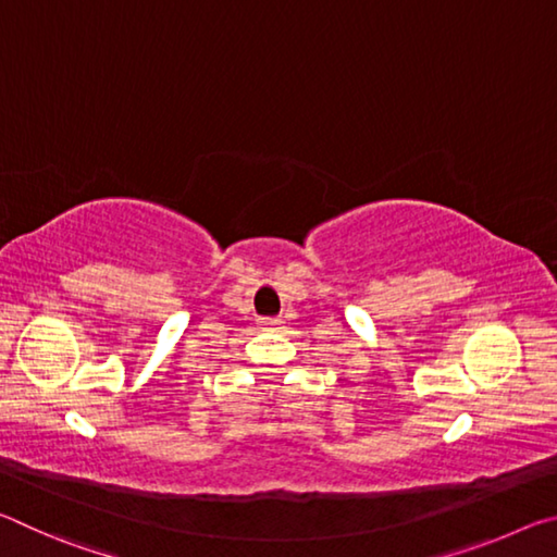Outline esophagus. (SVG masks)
I'll list each match as a JSON object with an SVG mask.
<instances>
[{"mask_svg": "<svg viewBox=\"0 0 557 557\" xmlns=\"http://www.w3.org/2000/svg\"><path fill=\"white\" fill-rule=\"evenodd\" d=\"M265 326H275L277 324V319H265V322H262Z\"/></svg>", "mask_w": 557, "mask_h": 557, "instance_id": "1", "label": "esophagus"}]
</instances>
